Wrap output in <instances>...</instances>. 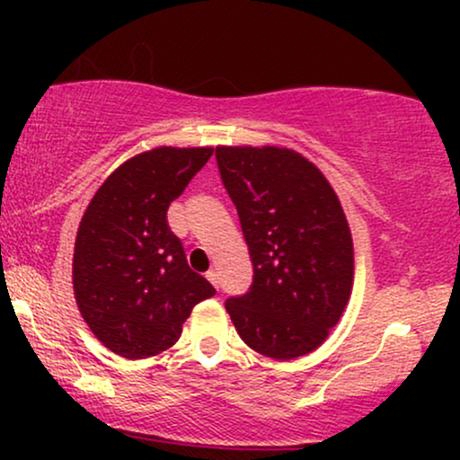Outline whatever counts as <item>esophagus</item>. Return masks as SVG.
Instances as JSON below:
<instances>
[{
    "mask_svg": "<svg viewBox=\"0 0 460 460\" xmlns=\"http://www.w3.org/2000/svg\"><path fill=\"white\" fill-rule=\"evenodd\" d=\"M205 277H208V281L214 285V288H218V272L216 270H209L208 274H205Z\"/></svg>",
    "mask_w": 460,
    "mask_h": 460,
    "instance_id": "obj_1",
    "label": "esophagus"
}]
</instances>
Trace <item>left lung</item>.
<instances>
[{"label": "left lung", "mask_w": 460, "mask_h": 460, "mask_svg": "<svg viewBox=\"0 0 460 460\" xmlns=\"http://www.w3.org/2000/svg\"><path fill=\"white\" fill-rule=\"evenodd\" d=\"M240 216L252 285L225 307L260 355L315 350L344 314L355 274L350 226L335 190L307 157L281 146H216Z\"/></svg>", "instance_id": "obj_1"}]
</instances>
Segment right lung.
<instances>
[{
    "instance_id": "1",
    "label": "right lung",
    "mask_w": 460,
    "mask_h": 460,
    "mask_svg": "<svg viewBox=\"0 0 460 460\" xmlns=\"http://www.w3.org/2000/svg\"><path fill=\"white\" fill-rule=\"evenodd\" d=\"M209 146H157L103 181L84 212L73 252L82 318L105 348L146 358L171 348L212 283L188 266L168 226V205L212 157Z\"/></svg>"
}]
</instances>
